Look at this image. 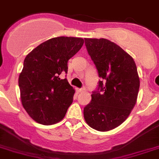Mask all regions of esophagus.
<instances>
[{"label": "esophagus", "mask_w": 159, "mask_h": 159, "mask_svg": "<svg viewBox=\"0 0 159 159\" xmlns=\"http://www.w3.org/2000/svg\"><path fill=\"white\" fill-rule=\"evenodd\" d=\"M77 91H78V93H82L85 91V89L84 88H81V89H77Z\"/></svg>", "instance_id": "esophagus-1"}]
</instances>
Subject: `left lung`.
<instances>
[{
    "label": "left lung",
    "mask_w": 159,
    "mask_h": 159,
    "mask_svg": "<svg viewBox=\"0 0 159 159\" xmlns=\"http://www.w3.org/2000/svg\"><path fill=\"white\" fill-rule=\"evenodd\" d=\"M85 44L101 80L84 108V118L93 129L110 131L128 118L136 103V65L128 53L106 39H85Z\"/></svg>",
    "instance_id": "left-lung-1"
}]
</instances>
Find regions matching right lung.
<instances>
[{
    "mask_svg": "<svg viewBox=\"0 0 159 159\" xmlns=\"http://www.w3.org/2000/svg\"><path fill=\"white\" fill-rule=\"evenodd\" d=\"M84 39L57 37L32 50L24 61L19 76L21 101L28 115L37 123L51 125L64 118L75 93L66 78L68 60L81 48Z\"/></svg>",
    "mask_w": 159,
    "mask_h": 159,
    "instance_id": "1",
    "label": "right lung"
}]
</instances>
